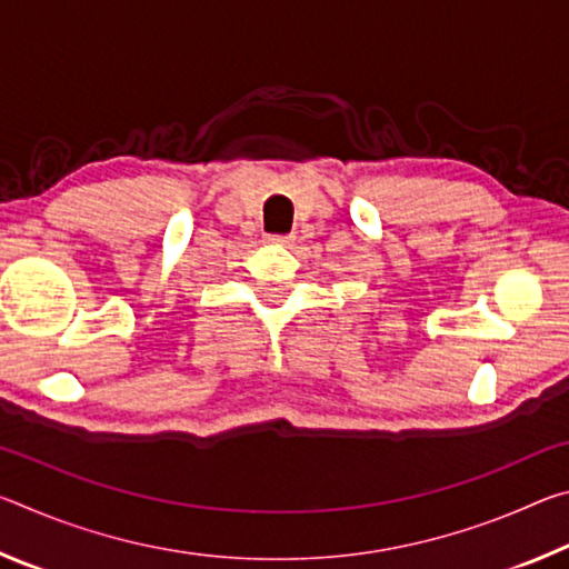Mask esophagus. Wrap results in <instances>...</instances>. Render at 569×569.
<instances>
[{
    "label": "esophagus",
    "mask_w": 569,
    "mask_h": 569,
    "mask_svg": "<svg viewBox=\"0 0 569 569\" xmlns=\"http://www.w3.org/2000/svg\"><path fill=\"white\" fill-rule=\"evenodd\" d=\"M268 240L276 246H288V243H293V236H268Z\"/></svg>",
    "instance_id": "esophagus-1"
}]
</instances>
